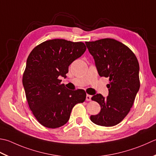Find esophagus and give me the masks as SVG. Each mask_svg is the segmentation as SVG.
Instances as JSON below:
<instances>
[{"label":"esophagus","instance_id":"34e87169","mask_svg":"<svg viewBox=\"0 0 156 156\" xmlns=\"http://www.w3.org/2000/svg\"><path fill=\"white\" fill-rule=\"evenodd\" d=\"M91 97H92V96L90 95V94H87V97H86L87 101H91Z\"/></svg>","mask_w":156,"mask_h":156}]
</instances>
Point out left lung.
<instances>
[{
	"instance_id": "8db88e82",
	"label": "left lung",
	"mask_w": 156,
	"mask_h": 156,
	"mask_svg": "<svg viewBox=\"0 0 156 156\" xmlns=\"http://www.w3.org/2000/svg\"><path fill=\"white\" fill-rule=\"evenodd\" d=\"M94 58L100 76L109 78L108 96L96 94L92 99L101 111L90 120L103 126H114L126 116L140 88L139 65L135 55L126 45L112 38L85 42Z\"/></svg>"
}]
</instances>
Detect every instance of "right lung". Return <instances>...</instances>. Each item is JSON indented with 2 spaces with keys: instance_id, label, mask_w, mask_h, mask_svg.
Returning <instances> with one entry per match:
<instances>
[{
  "instance_id": "right-lung-1",
  "label": "right lung",
  "mask_w": 156,
  "mask_h": 156,
  "mask_svg": "<svg viewBox=\"0 0 156 156\" xmlns=\"http://www.w3.org/2000/svg\"><path fill=\"white\" fill-rule=\"evenodd\" d=\"M86 49L82 42L53 39L36 46L30 53L23 86L30 109L42 126L49 129L63 126L74 106L86 99L84 90H69L59 79L67 77L69 66Z\"/></svg>"
}]
</instances>
